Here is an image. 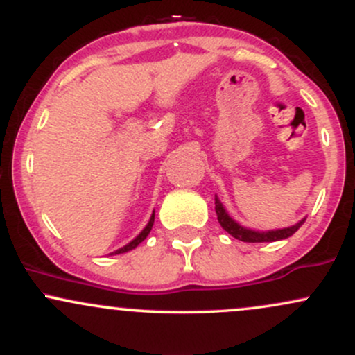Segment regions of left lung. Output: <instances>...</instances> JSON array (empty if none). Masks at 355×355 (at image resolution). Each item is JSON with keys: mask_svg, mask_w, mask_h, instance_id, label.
<instances>
[{"mask_svg": "<svg viewBox=\"0 0 355 355\" xmlns=\"http://www.w3.org/2000/svg\"><path fill=\"white\" fill-rule=\"evenodd\" d=\"M215 211H217V218L218 223L222 225V229L225 232H229L232 237L242 240V242H277V240H284L288 239L291 235H294L297 230L300 229V225L305 222V218L297 222L295 225L292 227H285V229H277V230H254V229H247V227L240 225L239 222H235L234 218L230 217L229 211L225 210L223 203L218 200V197L215 195Z\"/></svg>", "mask_w": 355, "mask_h": 355, "instance_id": "obj_1", "label": "left lung"}]
</instances>
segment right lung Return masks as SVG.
I'll return each instance as SVG.
<instances>
[{
    "instance_id": "1",
    "label": "right lung",
    "mask_w": 355,
    "mask_h": 355,
    "mask_svg": "<svg viewBox=\"0 0 355 355\" xmlns=\"http://www.w3.org/2000/svg\"><path fill=\"white\" fill-rule=\"evenodd\" d=\"M153 222H155V211L152 214V217H150V220H148V223H146L145 225V229L140 232V234L137 235L135 239L132 240V242H128L126 243V245H123L121 248H118V250H115V252H112V254L110 255H118V254H125V252H130V250H133V248L135 247H138L140 245L141 242H144V240L146 239V235L150 234V230H152V227H153Z\"/></svg>"
}]
</instances>
